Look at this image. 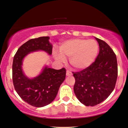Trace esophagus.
I'll return each mask as SVG.
<instances>
[{"label":"esophagus","instance_id":"1","mask_svg":"<svg viewBox=\"0 0 128 128\" xmlns=\"http://www.w3.org/2000/svg\"><path fill=\"white\" fill-rule=\"evenodd\" d=\"M72 73L70 71L68 70L66 71V76H72Z\"/></svg>","mask_w":128,"mask_h":128}]
</instances>
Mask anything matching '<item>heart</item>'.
<instances>
[{
  "label": "heart",
  "mask_w": 128,
  "mask_h": 128,
  "mask_svg": "<svg viewBox=\"0 0 128 128\" xmlns=\"http://www.w3.org/2000/svg\"><path fill=\"white\" fill-rule=\"evenodd\" d=\"M59 52H54L58 61L62 62L65 57L70 58V65L76 70H83L94 62L98 52V45L94 40L75 38L65 41L59 46Z\"/></svg>",
  "instance_id": "heart-1"
}]
</instances>
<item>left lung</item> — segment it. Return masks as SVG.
<instances>
[{
  "label": "left lung",
  "instance_id": "8db88e82",
  "mask_svg": "<svg viewBox=\"0 0 128 128\" xmlns=\"http://www.w3.org/2000/svg\"><path fill=\"white\" fill-rule=\"evenodd\" d=\"M100 52L95 62L86 69L73 73L74 92L86 106H95L108 97L116 84L118 65L116 55L106 42L95 38Z\"/></svg>",
  "mask_w": 128,
  "mask_h": 128
}]
</instances>
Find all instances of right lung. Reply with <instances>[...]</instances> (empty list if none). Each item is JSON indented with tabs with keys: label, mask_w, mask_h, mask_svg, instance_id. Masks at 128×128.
<instances>
[{
	"label": "right lung",
	"mask_w": 128,
	"mask_h": 128,
	"mask_svg": "<svg viewBox=\"0 0 128 128\" xmlns=\"http://www.w3.org/2000/svg\"><path fill=\"white\" fill-rule=\"evenodd\" d=\"M49 36L31 39L18 49L13 58L12 75L14 87L23 100L36 107H42L54 100L66 77L64 68L56 70L45 66L36 78H30L24 74L22 60L31 52L43 50L49 55L52 51Z\"/></svg>",
	"instance_id": "1"
}]
</instances>
